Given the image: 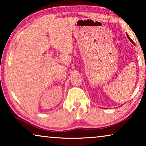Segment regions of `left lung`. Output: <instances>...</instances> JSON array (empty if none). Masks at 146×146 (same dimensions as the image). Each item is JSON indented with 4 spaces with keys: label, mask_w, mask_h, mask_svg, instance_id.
Instances as JSON below:
<instances>
[{
    "label": "left lung",
    "mask_w": 146,
    "mask_h": 146,
    "mask_svg": "<svg viewBox=\"0 0 146 146\" xmlns=\"http://www.w3.org/2000/svg\"><path fill=\"white\" fill-rule=\"evenodd\" d=\"M126 35H127V38H128V39L129 40H130V41L131 42H132V43L133 44H134V42H133V40H131V39L130 38H129V36H128V35H127V34H126Z\"/></svg>",
    "instance_id": "left-lung-1"
}]
</instances>
